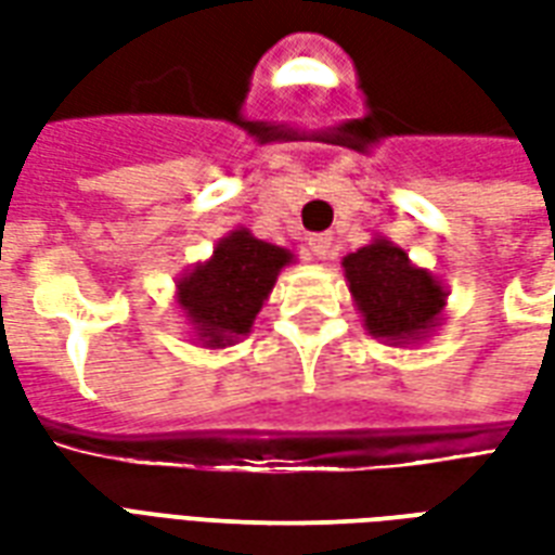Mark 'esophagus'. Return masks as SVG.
Masks as SVG:
<instances>
[{"instance_id":"esophagus-1","label":"esophagus","mask_w":555,"mask_h":555,"mask_svg":"<svg viewBox=\"0 0 555 555\" xmlns=\"http://www.w3.org/2000/svg\"><path fill=\"white\" fill-rule=\"evenodd\" d=\"M309 253H312L314 258H330V255H333V237H330V234H312V237H309Z\"/></svg>"}]
</instances>
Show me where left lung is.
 Returning <instances> with one entry per match:
<instances>
[{
  "mask_svg": "<svg viewBox=\"0 0 555 555\" xmlns=\"http://www.w3.org/2000/svg\"><path fill=\"white\" fill-rule=\"evenodd\" d=\"M345 279L365 330L389 345H410L440 324L446 291L392 241L377 237L345 255Z\"/></svg>",
  "mask_w": 555,
  "mask_h": 555,
  "instance_id": "8db88e82",
  "label": "left lung"
}]
</instances>
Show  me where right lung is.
Wrapping results in <instances>:
<instances>
[{
  "mask_svg": "<svg viewBox=\"0 0 555 555\" xmlns=\"http://www.w3.org/2000/svg\"><path fill=\"white\" fill-rule=\"evenodd\" d=\"M294 255L253 237L246 229L225 234L214 255L178 279V306L205 348H225L243 338L270 297L282 267Z\"/></svg>",
  "mask_w": 555,
  "mask_h": 555,
  "instance_id": "right-lung-1",
  "label": "right lung"
}]
</instances>
